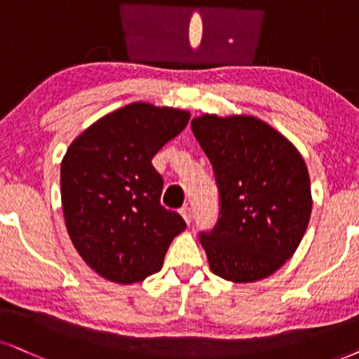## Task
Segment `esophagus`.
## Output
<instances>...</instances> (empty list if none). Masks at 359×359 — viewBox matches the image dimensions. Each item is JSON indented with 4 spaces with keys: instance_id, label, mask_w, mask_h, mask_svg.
Instances as JSON below:
<instances>
[{
    "instance_id": "esophagus-1",
    "label": "esophagus",
    "mask_w": 359,
    "mask_h": 359,
    "mask_svg": "<svg viewBox=\"0 0 359 359\" xmlns=\"http://www.w3.org/2000/svg\"><path fill=\"white\" fill-rule=\"evenodd\" d=\"M180 215L184 217V220L187 222L189 225L192 224V210H190V207H189V205H184L182 208H180Z\"/></svg>"
}]
</instances>
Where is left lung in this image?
I'll return each instance as SVG.
<instances>
[{
  "mask_svg": "<svg viewBox=\"0 0 359 359\" xmlns=\"http://www.w3.org/2000/svg\"><path fill=\"white\" fill-rule=\"evenodd\" d=\"M190 124L219 187V220L198 233L210 270L235 283L270 276L292 258L310 222L305 161L257 117L205 114Z\"/></svg>",
  "mask_w": 359,
  "mask_h": 359,
  "instance_id": "8db88e82",
  "label": "left lung"
}]
</instances>
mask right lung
Masks as SVG:
<instances>
[{
    "mask_svg": "<svg viewBox=\"0 0 359 359\" xmlns=\"http://www.w3.org/2000/svg\"><path fill=\"white\" fill-rule=\"evenodd\" d=\"M189 119L180 109L134 102L101 117L67 149L61 162L66 229L104 278L127 285L156 273L187 226L161 205L164 180L152 158Z\"/></svg>",
    "mask_w": 359,
    "mask_h": 359,
    "instance_id": "add662e5",
    "label": "right lung"
}]
</instances>
